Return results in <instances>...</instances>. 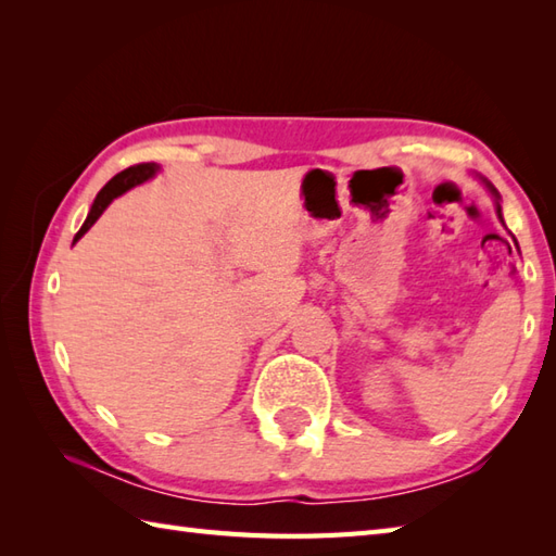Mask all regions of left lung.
Listing matches in <instances>:
<instances>
[{
    "mask_svg": "<svg viewBox=\"0 0 556 556\" xmlns=\"http://www.w3.org/2000/svg\"><path fill=\"white\" fill-rule=\"evenodd\" d=\"M478 179H480L482 184H485V188H488V191L492 193V198H494V210H497V217H500V222L504 224V217H502V205H500V200H502V198H500V193H497V188H494L488 179H482V176H478Z\"/></svg>",
    "mask_w": 556,
    "mask_h": 556,
    "instance_id": "8db88e82",
    "label": "left lung"
}]
</instances>
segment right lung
<instances>
[{
	"label": "right lung",
	"mask_w": 556,
	"mask_h": 556,
	"mask_svg": "<svg viewBox=\"0 0 556 556\" xmlns=\"http://www.w3.org/2000/svg\"><path fill=\"white\" fill-rule=\"evenodd\" d=\"M157 172H160V164H155V162H143V164H136V167H128V169L119 172V174L114 176V179H110L108 184H104L102 191L96 195V203H92L86 222H83V227H80L78 233L74 236V243L80 239L83 233H86V231L92 227V224H96V222L100 219V215H102L104 210L110 207V203H112L114 198H119V195H124L126 191H131L134 186H140V184L150 181L152 176H155Z\"/></svg>",
	"instance_id": "add662e5"
}]
</instances>
